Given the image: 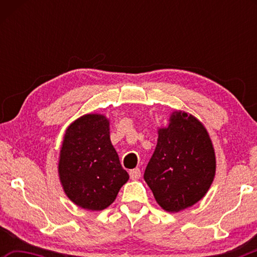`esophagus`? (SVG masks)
<instances>
[{"mask_svg":"<svg viewBox=\"0 0 257 257\" xmlns=\"http://www.w3.org/2000/svg\"><path fill=\"white\" fill-rule=\"evenodd\" d=\"M141 175H142L141 170H139L138 168L133 169V170L129 171V176H130V179H132V180L139 179V178H141Z\"/></svg>","mask_w":257,"mask_h":257,"instance_id":"obj_1","label":"esophagus"}]
</instances>
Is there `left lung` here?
Masks as SVG:
<instances>
[{
    "mask_svg": "<svg viewBox=\"0 0 257 257\" xmlns=\"http://www.w3.org/2000/svg\"><path fill=\"white\" fill-rule=\"evenodd\" d=\"M215 163L203 123L188 113L175 111L168 127L159 129L144 179L163 210L179 212L205 196L214 179Z\"/></svg>",
    "mask_w": 257,
    "mask_h": 257,
    "instance_id": "8db88e82",
    "label": "left lung"
}]
</instances>
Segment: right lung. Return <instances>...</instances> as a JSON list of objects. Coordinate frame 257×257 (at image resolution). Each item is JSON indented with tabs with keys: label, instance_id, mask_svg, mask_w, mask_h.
<instances>
[{
	"label": "right lung",
	"instance_id": "obj_1",
	"mask_svg": "<svg viewBox=\"0 0 257 257\" xmlns=\"http://www.w3.org/2000/svg\"><path fill=\"white\" fill-rule=\"evenodd\" d=\"M110 122L102 114H86L69 125L60 151L59 177L76 205L101 211L114 202L129 179L110 141Z\"/></svg>",
	"mask_w": 257,
	"mask_h": 257
}]
</instances>
